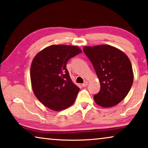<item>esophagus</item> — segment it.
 <instances>
[{
    "label": "esophagus",
    "instance_id": "esophagus-1",
    "mask_svg": "<svg viewBox=\"0 0 148 148\" xmlns=\"http://www.w3.org/2000/svg\"><path fill=\"white\" fill-rule=\"evenodd\" d=\"M88 82H87V81H86V82H85L84 84H82V86L83 87H86L87 86H88Z\"/></svg>",
    "mask_w": 148,
    "mask_h": 148
}]
</instances>
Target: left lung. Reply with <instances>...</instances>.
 Wrapping results in <instances>:
<instances>
[{
  "instance_id": "obj_1",
  "label": "left lung",
  "mask_w": 148,
  "mask_h": 148,
  "mask_svg": "<svg viewBox=\"0 0 148 148\" xmlns=\"http://www.w3.org/2000/svg\"><path fill=\"white\" fill-rule=\"evenodd\" d=\"M84 52L100 83V91L94 96V101L104 108L118 104L128 94L133 82L132 65L128 56L106 44L84 46Z\"/></svg>"
}]
</instances>
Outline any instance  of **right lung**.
<instances>
[{
	"label": "right lung",
	"mask_w": 148,
	"mask_h": 148,
	"mask_svg": "<svg viewBox=\"0 0 148 148\" xmlns=\"http://www.w3.org/2000/svg\"><path fill=\"white\" fill-rule=\"evenodd\" d=\"M82 52L77 46L51 45L34 58L30 68L32 88L47 108L60 111L74 103L79 88L71 79L66 62Z\"/></svg>",
	"instance_id": "1"
}]
</instances>
